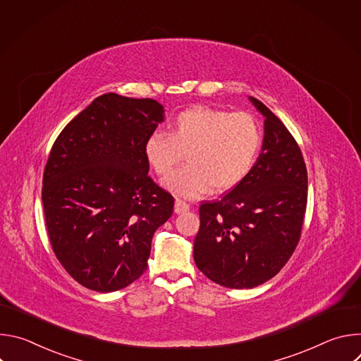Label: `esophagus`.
<instances>
[{
	"instance_id": "esophagus-1",
	"label": "esophagus",
	"mask_w": 361,
	"mask_h": 361,
	"mask_svg": "<svg viewBox=\"0 0 361 361\" xmlns=\"http://www.w3.org/2000/svg\"><path fill=\"white\" fill-rule=\"evenodd\" d=\"M188 210H190V204H188V202H185V201L180 200V198H177V200H176V204H174V212H176L177 214L187 213Z\"/></svg>"
}]
</instances>
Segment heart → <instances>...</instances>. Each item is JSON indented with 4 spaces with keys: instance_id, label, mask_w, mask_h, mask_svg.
I'll return each mask as SVG.
<instances>
[{
    "instance_id": "1",
    "label": "heart",
    "mask_w": 361,
    "mask_h": 361,
    "mask_svg": "<svg viewBox=\"0 0 361 361\" xmlns=\"http://www.w3.org/2000/svg\"><path fill=\"white\" fill-rule=\"evenodd\" d=\"M263 144L262 126L250 113L194 107L174 117L170 134L151 133L144 156L159 176L170 174L183 160L187 164L169 176L164 185L184 198L227 191L240 184L254 167Z\"/></svg>"
}]
</instances>
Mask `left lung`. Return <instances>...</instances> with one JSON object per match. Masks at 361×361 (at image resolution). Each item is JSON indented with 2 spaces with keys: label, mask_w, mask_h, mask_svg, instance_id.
Wrapping results in <instances>:
<instances>
[{
  "label": "left lung",
  "mask_w": 361,
  "mask_h": 361,
  "mask_svg": "<svg viewBox=\"0 0 361 361\" xmlns=\"http://www.w3.org/2000/svg\"><path fill=\"white\" fill-rule=\"evenodd\" d=\"M264 140L248 176L220 200L202 201L194 262L212 281L252 288L273 279L290 260L307 207V169L301 149L262 101Z\"/></svg>",
  "instance_id": "1"
}]
</instances>
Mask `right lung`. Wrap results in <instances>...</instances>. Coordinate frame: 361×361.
Segmentation results:
<instances>
[{"instance_id": "add662e5", "label": "right lung", "mask_w": 361, "mask_h": 361, "mask_svg": "<svg viewBox=\"0 0 361 361\" xmlns=\"http://www.w3.org/2000/svg\"><path fill=\"white\" fill-rule=\"evenodd\" d=\"M164 120L156 99L97 97L60 133L42 176L51 247L81 286L110 293L145 270L174 197L148 176L147 137Z\"/></svg>"}]
</instances>
